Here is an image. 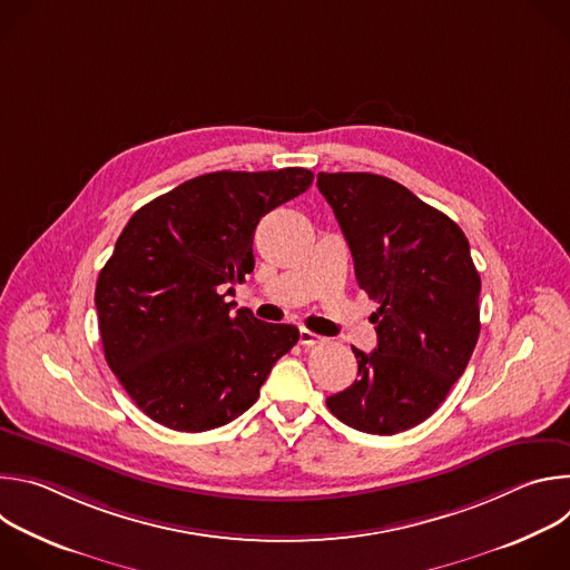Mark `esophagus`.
I'll use <instances>...</instances> for the list:
<instances>
[{
    "mask_svg": "<svg viewBox=\"0 0 570 570\" xmlns=\"http://www.w3.org/2000/svg\"><path fill=\"white\" fill-rule=\"evenodd\" d=\"M324 338L322 336H317V334H313V332H308V330H299V345H317V343H322Z\"/></svg>",
    "mask_w": 570,
    "mask_h": 570,
    "instance_id": "34e87169",
    "label": "esophagus"
}]
</instances>
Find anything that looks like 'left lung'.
<instances>
[{
    "mask_svg": "<svg viewBox=\"0 0 570 570\" xmlns=\"http://www.w3.org/2000/svg\"><path fill=\"white\" fill-rule=\"evenodd\" d=\"M354 257L376 350L352 347L358 379L327 399L347 426L394 435L429 420L462 376L480 334V275L464 232L376 174H317Z\"/></svg>",
    "mask_w": 570,
    "mask_h": 570,
    "instance_id": "1",
    "label": "left lung"
}]
</instances>
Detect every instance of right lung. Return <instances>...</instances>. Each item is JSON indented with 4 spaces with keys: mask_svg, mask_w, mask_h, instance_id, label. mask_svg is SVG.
Masks as SVG:
<instances>
[{
    "mask_svg": "<svg viewBox=\"0 0 570 570\" xmlns=\"http://www.w3.org/2000/svg\"><path fill=\"white\" fill-rule=\"evenodd\" d=\"M308 169L216 171L137 209L97 279L104 354L153 422L212 431L246 413L293 324L257 320L225 297L255 268L262 216L304 194Z\"/></svg>",
    "mask_w": 570,
    "mask_h": 570,
    "instance_id": "1",
    "label": "right lung"
}]
</instances>
